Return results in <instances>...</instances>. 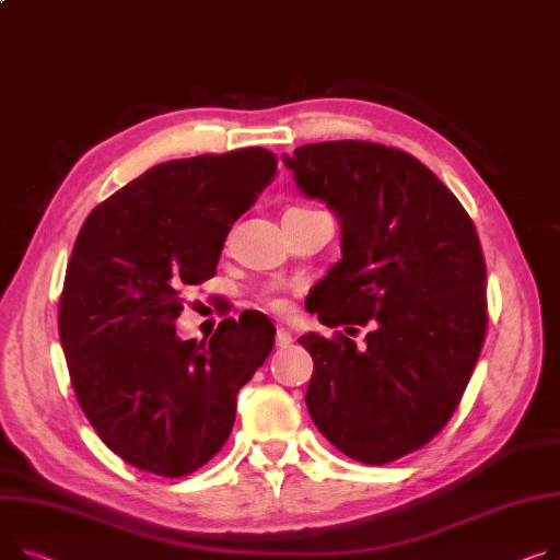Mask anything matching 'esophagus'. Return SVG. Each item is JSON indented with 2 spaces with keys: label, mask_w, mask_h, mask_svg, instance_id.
I'll list each match as a JSON object with an SVG mask.
<instances>
[{
  "label": "esophagus",
  "mask_w": 560,
  "mask_h": 560,
  "mask_svg": "<svg viewBox=\"0 0 560 560\" xmlns=\"http://www.w3.org/2000/svg\"><path fill=\"white\" fill-rule=\"evenodd\" d=\"M292 345V335L285 328H277V347L288 349Z\"/></svg>",
  "instance_id": "34e87169"
}]
</instances>
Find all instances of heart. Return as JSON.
Returning <instances> with one entry per match:
<instances>
[{"instance_id":"b5f03b06","label":"heart","mask_w":560,"mask_h":560,"mask_svg":"<svg viewBox=\"0 0 560 560\" xmlns=\"http://www.w3.org/2000/svg\"><path fill=\"white\" fill-rule=\"evenodd\" d=\"M266 306H268V308H272V311H285V308H288V302L283 300L281 294H277V292H268V294H266Z\"/></svg>"}]
</instances>
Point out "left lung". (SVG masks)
Masks as SVG:
<instances>
[{
	"label": "left lung",
	"mask_w": 560,
	"mask_h": 560,
	"mask_svg": "<svg viewBox=\"0 0 560 560\" xmlns=\"http://www.w3.org/2000/svg\"><path fill=\"white\" fill-rule=\"evenodd\" d=\"M340 218L342 258L317 283L326 326L371 324L362 347L302 335L311 419L347 457L381 466L451 421L487 338V264L475 225L417 158L371 141L306 143L283 158Z\"/></svg>",
	"instance_id": "8db88e82"
}]
</instances>
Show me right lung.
I'll use <instances>...</instances> for the list:
<instances>
[{
	"instance_id": "obj_1",
	"label": "right lung",
	"mask_w": 560,
	"mask_h": 560,
	"mask_svg": "<svg viewBox=\"0 0 560 560\" xmlns=\"http://www.w3.org/2000/svg\"><path fill=\"white\" fill-rule=\"evenodd\" d=\"M275 173V153L256 145L158 164L101 202L73 243L58 308L71 387L101 441L139 470L205 466L275 347L266 319H222L209 345L175 332L182 290L215 275Z\"/></svg>"
}]
</instances>
